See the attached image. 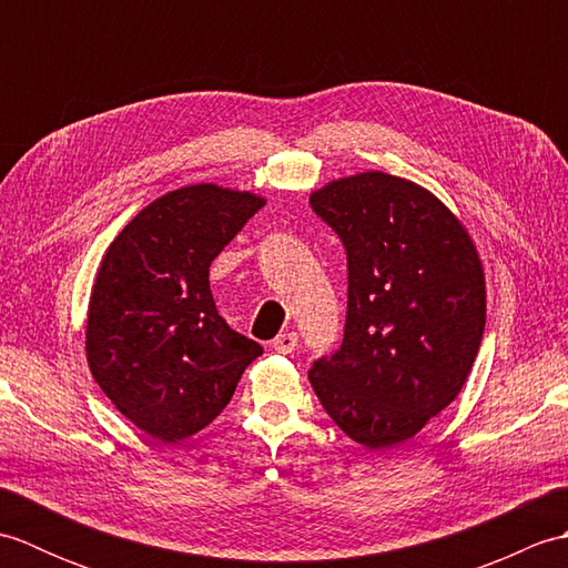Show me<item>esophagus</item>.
Wrapping results in <instances>:
<instances>
[{
  "instance_id": "esophagus-1",
  "label": "esophagus",
  "mask_w": 568,
  "mask_h": 568,
  "mask_svg": "<svg viewBox=\"0 0 568 568\" xmlns=\"http://www.w3.org/2000/svg\"><path fill=\"white\" fill-rule=\"evenodd\" d=\"M297 339H300V336L295 332L277 334L275 339H273V352H277V354H293L295 346H297Z\"/></svg>"
}]
</instances>
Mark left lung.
<instances>
[{
	"label": "left lung",
	"instance_id": "8db88e82",
	"mask_svg": "<svg viewBox=\"0 0 568 568\" xmlns=\"http://www.w3.org/2000/svg\"><path fill=\"white\" fill-rule=\"evenodd\" d=\"M310 207L346 251L344 339L310 368L327 415L368 449L400 444L464 388L486 327L466 229L409 180H334Z\"/></svg>",
	"mask_w": 568,
	"mask_h": 568
}]
</instances>
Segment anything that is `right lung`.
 <instances>
[{
  "mask_svg": "<svg viewBox=\"0 0 568 568\" xmlns=\"http://www.w3.org/2000/svg\"><path fill=\"white\" fill-rule=\"evenodd\" d=\"M263 200L216 185L168 192L106 248L88 312L94 381L129 422L173 444L207 427L263 346L216 312L210 265Z\"/></svg>",
  "mask_w": 568,
  "mask_h": 568,
  "instance_id": "1",
  "label": "right lung"
}]
</instances>
